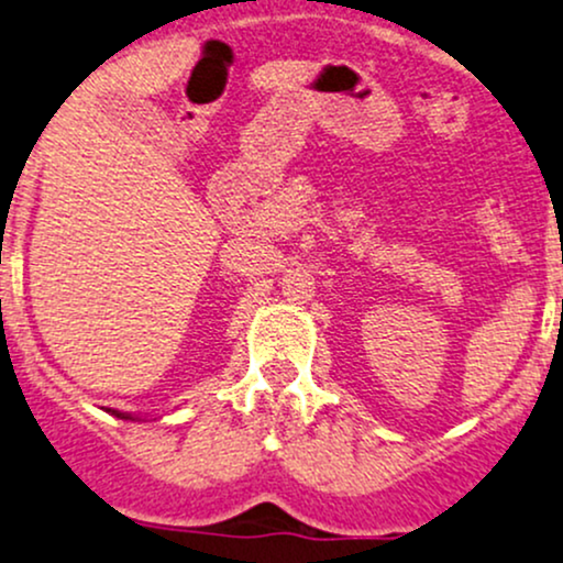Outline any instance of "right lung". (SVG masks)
<instances>
[{"instance_id":"1","label":"right lung","mask_w":563,"mask_h":563,"mask_svg":"<svg viewBox=\"0 0 563 563\" xmlns=\"http://www.w3.org/2000/svg\"><path fill=\"white\" fill-rule=\"evenodd\" d=\"M114 417H120V419H133V417H128V413H120V411H114Z\"/></svg>"}]
</instances>
